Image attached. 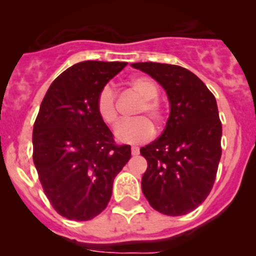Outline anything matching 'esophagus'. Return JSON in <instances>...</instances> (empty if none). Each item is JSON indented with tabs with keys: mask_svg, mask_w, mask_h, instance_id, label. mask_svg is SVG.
<instances>
[{
	"mask_svg": "<svg viewBox=\"0 0 256 256\" xmlns=\"http://www.w3.org/2000/svg\"><path fill=\"white\" fill-rule=\"evenodd\" d=\"M130 151H132V155L133 156H137L140 154V148H136V146H133V148H130Z\"/></svg>",
	"mask_w": 256,
	"mask_h": 256,
	"instance_id": "1",
	"label": "esophagus"
}]
</instances>
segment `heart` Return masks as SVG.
I'll use <instances>...</instances> for the list:
<instances>
[{
	"instance_id": "heart-1",
	"label": "heart",
	"mask_w": 256,
	"mask_h": 256,
	"mask_svg": "<svg viewBox=\"0 0 256 256\" xmlns=\"http://www.w3.org/2000/svg\"><path fill=\"white\" fill-rule=\"evenodd\" d=\"M130 86L144 98L137 110V119L122 122L115 130V137L124 144H142L154 136V126H162L164 122V110L160 101L156 98L159 88L152 79L148 76H134L130 80ZM116 94L110 87H105L97 96L96 110L101 120L108 126H112L118 120ZM146 118H144V116Z\"/></svg>"
}]
</instances>
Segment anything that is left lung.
<instances>
[{
    "label": "left lung",
    "instance_id": "obj_1",
    "mask_svg": "<svg viewBox=\"0 0 256 256\" xmlns=\"http://www.w3.org/2000/svg\"><path fill=\"white\" fill-rule=\"evenodd\" d=\"M162 86L170 115L159 138L141 148L148 160L142 192L151 206L184 216L210 194L222 156V123L216 97L198 76L178 65L134 62Z\"/></svg>",
    "mask_w": 256,
    "mask_h": 256
}]
</instances>
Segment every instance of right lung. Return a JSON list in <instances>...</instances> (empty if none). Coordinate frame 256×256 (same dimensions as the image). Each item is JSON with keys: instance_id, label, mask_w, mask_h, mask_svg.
I'll return each instance as SVG.
<instances>
[{"instance_id": "1", "label": "right lung", "mask_w": 256, "mask_h": 256, "mask_svg": "<svg viewBox=\"0 0 256 256\" xmlns=\"http://www.w3.org/2000/svg\"><path fill=\"white\" fill-rule=\"evenodd\" d=\"M126 62L83 61L50 86L33 128V162L52 208L90 220L108 206L116 174L130 159L101 120L96 100Z\"/></svg>"}]
</instances>
